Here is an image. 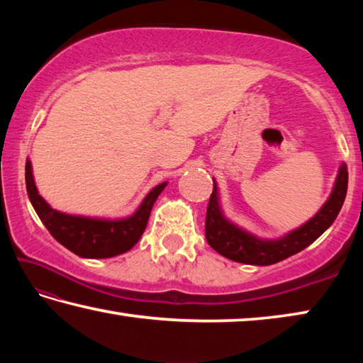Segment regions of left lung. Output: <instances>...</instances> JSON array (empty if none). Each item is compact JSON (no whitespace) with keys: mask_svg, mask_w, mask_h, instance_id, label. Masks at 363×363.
<instances>
[{"mask_svg":"<svg viewBox=\"0 0 363 363\" xmlns=\"http://www.w3.org/2000/svg\"><path fill=\"white\" fill-rule=\"evenodd\" d=\"M347 192V168L342 164L335 184L333 194L327 203L318 211L309 223H306L298 230L288 233L286 237L275 242H262L256 237L238 229L229 220H225L218 203V189L213 181V192L206 208L205 235L210 247L219 255L229 257L232 261L243 264H255V266H269L286 257L299 253L301 250L317 240L322 233L333 224L337 213L344 203Z\"/></svg>","mask_w":363,"mask_h":363,"instance_id":"left-lung-1","label":"left lung"}]
</instances>
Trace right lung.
<instances>
[{"instance_id":"1","label":"right lung","mask_w":363,"mask_h":363,"mask_svg":"<svg viewBox=\"0 0 363 363\" xmlns=\"http://www.w3.org/2000/svg\"><path fill=\"white\" fill-rule=\"evenodd\" d=\"M26 184L28 199L49 233L67 250L82 257H112L131 250L144 233L152 206L167 186V182H163L150 190L143 205L131 218L121 220H101L70 216V214L52 210L41 199L35 187L30 162L26 163Z\"/></svg>"}]
</instances>
